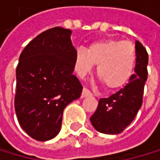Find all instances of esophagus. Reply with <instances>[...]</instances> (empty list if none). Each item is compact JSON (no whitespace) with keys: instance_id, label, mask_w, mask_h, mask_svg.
I'll use <instances>...</instances> for the list:
<instances>
[{"instance_id":"1","label":"esophagus","mask_w":160,"mask_h":160,"mask_svg":"<svg viewBox=\"0 0 160 160\" xmlns=\"http://www.w3.org/2000/svg\"><path fill=\"white\" fill-rule=\"evenodd\" d=\"M90 96H92V93L90 92V90H88L87 88H84V89H83L81 97H82V98H86V97H90Z\"/></svg>"}]
</instances>
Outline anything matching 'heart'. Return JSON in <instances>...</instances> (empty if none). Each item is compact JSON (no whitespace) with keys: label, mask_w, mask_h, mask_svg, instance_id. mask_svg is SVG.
<instances>
[{"label":"heart","mask_w":160,"mask_h":160,"mask_svg":"<svg viewBox=\"0 0 160 160\" xmlns=\"http://www.w3.org/2000/svg\"><path fill=\"white\" fill-rule=\"evenodd\" d=\"M137 59L136 49L129 41L101 40L86 50L76 51V71L84 76L97 67V76L108 90L120 89L127 84L134 72Z\"/></svg>","instance_id":"obj_1"}]
</instances>
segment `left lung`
Masks as SVG:
<instances>
[{"label":"left lung","instance_id":"1","mask_svg":"<svg viewBox=\"0 0 160 160\" xmlns=\"http://www.w3.org/2000/svg\"><path fill=\"white\" fill-rule=\"evenodd\" d=\"M136 74H132L129 82L108 98L99 101V106L90 121L97 131L108 135L123 132L137 115L143 103L145 83L148 78V56L145 47L136 41Z\"/></svg>","mask_w":160,"mask_h":160}]
</instances>
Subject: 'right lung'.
<instances>
[{"label": "right lung", "instance_id": "obj_1", "mask_svg": "<svg viewBox=\"0 0 160 160\" xmlns=\"http://www.w3.org/2000/svg\"><path fill=\"white\" fill-rule=\"evenodd\" d=\"M70 35L71 30L62 27L48 29L20 53L14 108L21 128L37 141L58 135L65 107L82 93L73 75L76 50Z\"/></svg>", "mask_w": 160, "mask_h": 160}]
</instances>
